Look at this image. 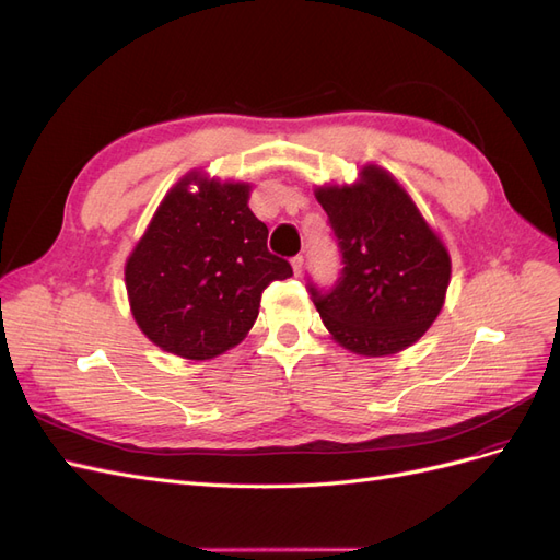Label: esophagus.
I'll list each match as a JSON object with an SVG mask.
<instances>
[{
    "instance_id": "34e87169",
    "label": "esophagus",
    "mask_w": 560,
    "mask_h": 560,
    "mask_svg": "<svg viewBox=\"0 0 560 560\" xmlns=\"http://www.w3.org/2000/svg\"><path fill=\"white\" fill-rule=\"evenodd\" d=\"M291 265H293L295 277H300V275H302V269H305V258H302V255H295V258L291 260Z\"/></svg>"
}]
</instances>
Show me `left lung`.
I'll return each instance as SVG.
<instances>
[{"instance_id": "left-lung-1", "label": "left lung", "mask_w": 560, "mask_h": 560, "mask_svg": "<svg viewBox=\"0 0 560 560\" xmlns=\"http://www.w3.org/2000/svg\"><path fill=\"white\" fill-rule=\"evenodd\" d=\"M316 199L345 265L332 289L307 283L332 340L363 357L418 342L443 307L451 255L408 191L385 168L363 166L357 185L318 187Z\"/></svg>"}]
</instances>
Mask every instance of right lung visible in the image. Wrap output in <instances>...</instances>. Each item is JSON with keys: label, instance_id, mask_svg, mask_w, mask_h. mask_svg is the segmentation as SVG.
Returning <instances> with one entry per match:
<instances>
[{"label": "right lung", "instance_id": "right-lung-1", "mask_svg": "<svg viewBox=\"0 0 560 560\" xmlns=\"http://www.w3.org/2000/svg\"><path fill=\"white\" fill-rule=\"evenodd\" d=\"M199 184V192H189ZM267 225L248 209V185L199 178L175 185L131 258L126 291L136 324L175 357L203 361L238 345L262 291L293 277L267 248Z\"/></svg>", "mask_w": 560, "mask_h": 560}]
</instances>
